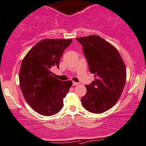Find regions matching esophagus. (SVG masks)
Masks as SVG:
<instances>
[{
  "label": "esophagus",
  "mask_w": 146,
  "mask_h": 146,
  "mask_svg": "<svg viewBox=\"0 0 146 146\" xmlns=\"http://www.w3.org/2000/svg\"><path fill=\"white\" fill-rule=\"evenodd\" d=\"M78 84H79V83H77V82H73V86H77V85H78Z\"/></svg>",
  "instance_id": "34e87169"
}]
</instances>
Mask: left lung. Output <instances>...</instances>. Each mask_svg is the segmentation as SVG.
I'll return each mask as SVG.
<instances>
[{"label":"left lung","mask_w":146,"mask_h":146,"mask_svg":"<svg viewBox=\"0 0 146 146\" xmlns=\"http://www.w3.org/2000/svg\"><path fill=\"white\" fill-rule=\"evenodd\" d=\"M77 40L83 45L90 71L95 75L94 81L86 85L82 105L92 113H102L121 97L127 78L125 62L117 49L101 37L91 35Z\"/></svg>","instance_id":"1"}]
</instances>
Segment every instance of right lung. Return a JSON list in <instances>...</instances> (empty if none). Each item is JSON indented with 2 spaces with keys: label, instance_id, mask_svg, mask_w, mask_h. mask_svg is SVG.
<instances>
[{
  "label": "right lung",
  "instance_id": "right-lung-1",
  "mask_svg": "<svg viewBox=\"0 0 146 146\" xmlns=\"http://www.w3.org/2000/svg\"><path fill=\"white\" fill-rule=\"evenodd\" d=\"M72 39H44L29 50L22 60L19 85L26 102L44 116L58 113L63 98L72 86L71 80L62 82L53 77L51 69L58 68L62 53Z\"/></svg>",
  "mask_w": 146,
  "mask_h": 146
}]
</instances>
